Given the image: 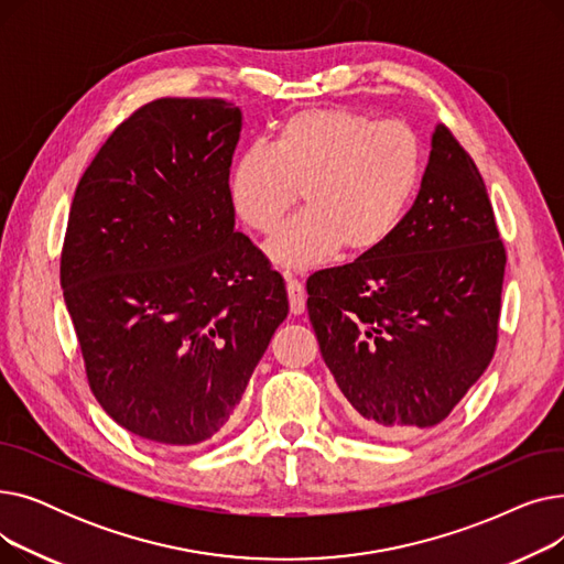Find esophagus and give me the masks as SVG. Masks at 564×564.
<instances>
[{
  "label": "esophagus",
  "instance_id": "34e87169",
  "mask_svg": "<svg viewBox=\"0 0 564 564\" xmlns=\"http://www.w3.org/2000/svg\"><path fill=\"white\" fill-rule=\"evenodd\" d=\"M285 290H288V300H290V313L292 315H302L306 308V294L304 288L297 279H292L285 274Z\"/></svg>",
  "mask_w": 564,
  "mask_h": 564
}]
</instances>
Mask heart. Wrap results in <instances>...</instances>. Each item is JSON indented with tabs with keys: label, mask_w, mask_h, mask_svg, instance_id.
I'll list each match as a JSON object with an SVG mask.
<instances>
[{
	"label": "heart",
	"mask_w": 564,
	"mask_h": 564,
	"mask_svg": "<svg viewBox=\"0 0 564 564\" xmlns=\"http://www.w3.org/2000/svg\"><path fill=\"white\" fill-rule=\"evenodd\" d=\"M423 171L421 141L402 121L351 109H304L281 123L270 145L251 143L228 171L232 215L270 232L304 196L306 210L264 245L279 270L308 272L336 256L381 247L402 221Z\"/></svg>",
	"instance_id": "heart-1"
}]
</instances>
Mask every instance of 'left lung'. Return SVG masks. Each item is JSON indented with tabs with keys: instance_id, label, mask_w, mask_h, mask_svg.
Listing matches in <instances>:
<instances>
[{
	"instance_id": "8db88e82",
	"label": "left lung",
	"mask_w": 564,
	"mask_h": 564,
	"mask_svg": "<svg viewBox=\"0 0 564 564\" xmlns=\"http://www.w3.org/2000/svg\"><path fill=\"white\" fill-rule=\"evenodd\" d=\"M506 247L482 175L446 126L381 247L308 279L322 359L354 421L387 441L438 425L487 370Z\"/></svg>"
}]
</instances>
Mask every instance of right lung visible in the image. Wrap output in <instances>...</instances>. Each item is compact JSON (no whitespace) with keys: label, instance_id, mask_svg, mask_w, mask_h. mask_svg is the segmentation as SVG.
Here are the masks:
<instances>
[{"label":"right lung","instance_id":"add662e5","mask_svg":"<svg viewBox=\"0 0 564 564\" xmlns=\"http://www.w3.org/2000/svg\"><path fill=\"white\" fill-rule=\"evenodd\" d=\"M242 111L219 98L143 105L82 175L62 288L88 387L160 446L213 438L288 317L283 279L235 232L228 171Z\"/></svg>","mask_w":564,"mask_h":564}]
</instances>
